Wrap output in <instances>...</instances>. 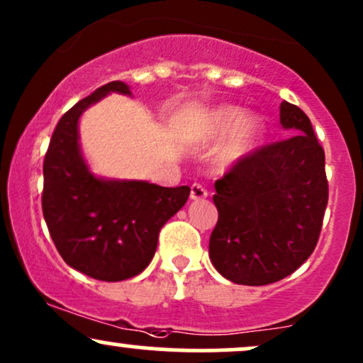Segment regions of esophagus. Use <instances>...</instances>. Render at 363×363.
<instances>
[{
    "mask_svg": "<svg viewBox=\"0 0 363 363\" xmlns=\"http://www.w3.org/2000/svg\"><path fill=\"white\" fill-rule=\"evenodd\" d=\"M206 196H208V191L201 184H193V186H191V194H189L191 199L198 201V199H205Z\"/></svg>",
    "mask_w": 363,
    "mask_h": 363,
    "instance_id": "esophagus-1",
    "label": "esophagus"
}]
</instances>
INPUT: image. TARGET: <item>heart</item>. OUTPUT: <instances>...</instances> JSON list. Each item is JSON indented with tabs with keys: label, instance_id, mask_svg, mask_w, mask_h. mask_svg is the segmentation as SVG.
<instances>
[{
	"label": "heart",
	"instance_id": "obj_1",
	"mask_svg": "<svg viewBox=\"0 0 363 363\" xmlns=\"http://www.w3.org/2000/svg\"><path fill=\"white\" fill-rule=\"evenodd\" d=\"M198 128L208 136L230 131L215 153L216 165L222 169L234 167L251 155L264 133V124L257 116H242V111L234 106H222L208 111L199 121Z\"/></svg>",
	"mask_w": 363,
	"mask_h": 363
}]
</instances>
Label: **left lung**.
Wrapping results in <instances>:
<instances>
[{"label": "left lung", "instance_id": "8db88e82", "mask_svg": "<svg viewBox=\"0 0 363 363\" xmlns=\"http://www.w3.org/2000/svg\"><path fill=\"white\" fill-rule=\"evenodd\" d=\"M289 138L262 147L215 182L218 222L210 259L227 280L268 285L289 277L314 251L328 205L324 150L311 119L283 101Z\"/></svg>", "mask_w": 363, "mask_h": 363}]
</instances>
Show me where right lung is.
Instances as JSON below:
<instances>
[{
	"label": "right lung",
	"mask_w": 363,
	"mask_h": 363,
	"mask_svg": "<svg viewBox=\"0 0 363 363\" xmlns=\"http://www.w3.org/2000/svg\"><path fill=\"white\" fill-rule=\"evenodd\" d=\"M109 94L131 97L126 83L111 82L74 104L57 123L44 158L43 213L66 264L95 280L121 281L150 264L158 232L186 205L191 189L91 172L82 153L78 123Z\"/></svg>",
	"instance_id": "1"
}]
</instances>
